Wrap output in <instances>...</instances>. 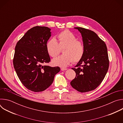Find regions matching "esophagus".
<instances>
[{"mask_svg": "<svg viewBox=\"0 0 123 123\" xmlns=\"http://www.w3.org/2000/svg\"><path fill=\"white\" fill-rule=\"evenodd\" d=\"M67 69H68V68H61V71H66V70H67Z\"/></svg>", "mask_w": 123, "mask_h": 123, "instance_id": "34e87169", "label": "esophagus"}]
</instances>
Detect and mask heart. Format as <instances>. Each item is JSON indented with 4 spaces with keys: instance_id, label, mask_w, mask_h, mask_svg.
<instances>
[{
    "instance_id": "1",
    "label": "heart",
    "mask_w": 123,
    "mask_h": 123,
    "mask_svg": "<svg viewBox=\"0 0 123 123\" xmlns=\"http://www.w3.org/2000/svg\"><path fill=\"white\" fill-rule=\"evenodd\" d=\"M56 39H50L46 44V48L48 55L51 57L57 56L63 49V55L52 60L55 66L65 67L72 63L78 62L82 58L85 52L83 43L79 40L73 32L64 30L56 36Z\"/></svg>"
}]
</instances>
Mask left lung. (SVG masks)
I'll list each match as a JSON object with an SVG mask.
<instances>
[{
	"label": "left lung",
	"instance_id": "left-lung-1",
	"mask_svg": "<svg viewBox=\"0 0 123 123\" xmlns=\"http://www.w3.org/2000/svg\"><path fill=\"white\" fill-rule=\"evenodd\" d=\"M81 33L84 54L75 68L76 76L71 82L73 88L81 92L93 91L103 81L109 67L107 47L94 31L75 27Z\"/></svg>",
	"mask_w": 123,
	"mask_h": 123
}]
</instances>
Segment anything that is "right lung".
Listing matches in <instances>:
<instances>
[{
  "instance_id": "1",
  "label": "right lung",
  "mask_w": 123,
  "mask_h": 123,
  "mask_svg": "<svg viewBox=\"0 0 123 123\" xmlns=\"http://www.w3.org/2000/svg\"><path fill=\"white\" fill-rule=\"evenodd\" d=\"M51 36L47 27L35 26L16 43L13 59L14 68L22 84L34 92L45 91L52 83L59 67L44 66L50 59L46 44Z\"/></svg>"
}]
</instances>
